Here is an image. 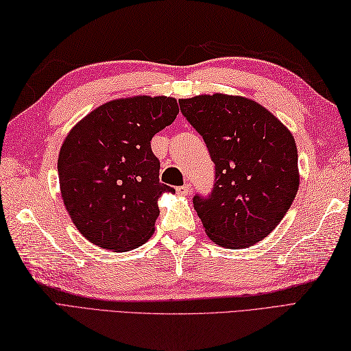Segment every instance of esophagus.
Segmentation results:
<instances>
[{
  "label": "esophagus",
  "mask_w": 351,
  "mask_h": 351,
  "mask_svg": "<svg viewBox=\"0 0 351 351\" xmlns=\"http://www.w3.org/2000/svg\"><path fill=\"white\" fill-rule=\"evenodd\" d=\"M191 191H192L191 184H183V186H180V187H177V193L180 195V196H186V195H189V193H191Z\"/></svg>",
  "instance_id": "34e87169"
}]
</instances>
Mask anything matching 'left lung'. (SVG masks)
Masks as SVG:
<instances>
[{
  "mask_svg": "<svg viewBox=\"0 0 351 351\" xmlns=\"http://www.w3.org/2000/svg\"><path fill=\"white\" fill-rule=\"evenodd\" d=\"M178 102L216 165L211 193L193 196L205 232L226 249H244L263 240L285 217L298 192L293 135L249 98L215 93Z\"/></svg>",
  "mask_w": 351,
  "mask_h": 351,
  "instance_id": "1",
  "label": "left lung"
}]
</instances>
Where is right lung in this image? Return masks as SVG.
I'll return each mask as SVG.
<instances>
[{
  "label": "right lung",
  "instance_id": "1",
  "mask_svg": "<svg viewBox=\"0 0 351 351\" xmlns=\"http://www.w3.org/2000/svg\"><path fill=\"white\" fill-rule=\"evenodd\" d=\"M177 114L176 98H121L90 111L68 132L58 158L59 186L86 240L126 252L153 235L158 199L176 191L159 182L150 141Z\"/></svg>",
  "mask_w": 351,
  "mask_h": 351
}]
</instances>
